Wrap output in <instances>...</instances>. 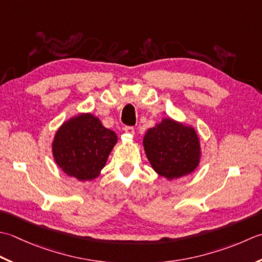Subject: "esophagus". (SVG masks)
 <instances>
[{
  "instance_id": "obj_1",
  "label": "esophagus",
  "mask_w": 262,
  "mask_h": 262,
  "mask_svg": "<svg viewBox=\"0 0 262 262\" xmlns=\"http://www.w3.org/2000/svg\"><path fill=\"white\" fill-rule=\"evenodd\" d=\"M124 131L126 133H129V135H133V133H135V127H133V126H125Z\"/></svg>"
}]
</instances>
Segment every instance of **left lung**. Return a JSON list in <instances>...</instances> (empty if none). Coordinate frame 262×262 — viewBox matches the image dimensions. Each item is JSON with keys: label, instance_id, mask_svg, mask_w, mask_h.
I'll list each match as a JSON object with an SVG mask.
<instances>
[{"label": "left lung", "instance_id": "obj_1", "mask_svg": "<svg viewBox=\"0 0 262 262\" xmlns=\"http://www.w3.org/2000/svg\"><path fill=\"white\" fill-rule=\"evenodd\" d=\"M143 147L151 167L168 180L191 173L199 164L200 143L194 129L170 119L147 131Z\"/></svg>", "mask_w": 262, "mask_h": 262}]
</instances>
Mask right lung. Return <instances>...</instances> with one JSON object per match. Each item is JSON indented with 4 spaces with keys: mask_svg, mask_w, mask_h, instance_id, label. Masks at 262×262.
I'll use <instances>...</instances> for the list:
<instances>
[{
    "mask_svg": "<svg viewBox=\"0 0 262 262\" xmlns=\"http://www.w3.org/2000/svg\"><path fill=\"white\" fill-rule=\"evenodd\" d=\"M117 141L116 133L92 114L73 117L57 130L53 155L64 173L79 181L97 178Z\"/></svg>",
    "mask_w": 262,
    "mask_h": 262,
    "instance_id": "obj_1",
    "label": "right lung"
}]
</instances>
